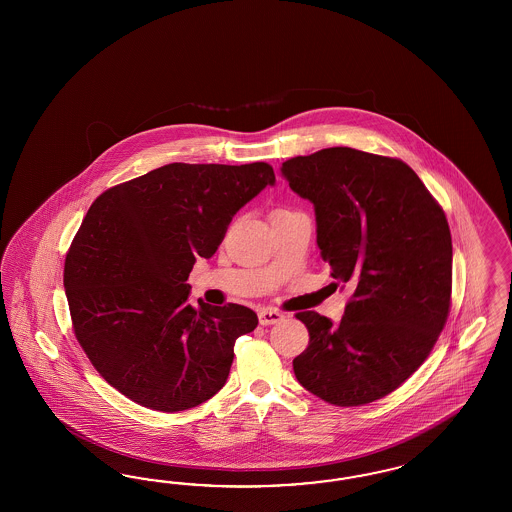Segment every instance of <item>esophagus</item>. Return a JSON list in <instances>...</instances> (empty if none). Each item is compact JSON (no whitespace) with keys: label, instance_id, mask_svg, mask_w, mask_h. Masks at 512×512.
I'll list each match as a JSON object with an SVG mask.
<instances>
[{"label":"esophagus","instance_id":"esophagus-1","mask_svg":"<svg viewBox=\"0 0 512 512\" xmlns=\"http://www.w3.org/2000/svg\"><path fill=\"white\" fill-rule=\"evenodd\" d=\"M279 321H283V313L272 308H261L259 310V323L263 326L276 325Z\"/></svg>","mask_w":512,"mask_h":512}]
</instances>
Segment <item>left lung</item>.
Returning a JSON list of instances; mask_svg holds the SVG:
<instances>
[{"label":"left lung","mask_w":512,"mask_h":512,"mask_svg":"<svg viewBox=\"0 0 512 512\" xmlns=\"http://www.w3.org/2000/svg\"><path fill=\"white\" fill-rule=\"evenodd\" d=\"M281 174L315 206L330 276L353 287L338 325L317 311L296 313L310 332L293 360L296 379L340 407L381 400L419 370L447 323V216L396 157L336 146L287 159Z\"/></svg>","instance_id":"1"}]
</instances>
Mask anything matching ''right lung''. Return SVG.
<instances>
[{
	"instance_id": "1",
	"label": "right lung",
	"mask_w": 512,
	"mask_h": 512,
	"mask_svg": "<svg viewBox=\"0 0 512 512\" xmlns=\"http://www.w3.org/2000/svg\"><path fill=\"white\" fill-rule=\"evenodd\" d=\"M276 176L268 163H171L93 201L65 257L73 330L93 368L142 407L176 413L225 385L234 341L259 323L238 304H189L197 257Z\"/></svg>"
}]
</instances>
